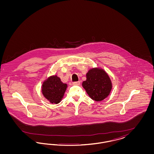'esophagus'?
Returning a JSON list of instances; mask_svg holds the SVG:
<instances>
[{
    "label": "esophagus",
    "mask_w": 154,
    "mask_h": 154,
    "mask_svg": "<svg viewBox=\"0 0 154 154\" xmlns=\"http://www.w3.org/2000/svg\"><path fill=\"white\" fill-rule=\"evenodd\" d=\"M80 84V81H76L73 82V85H79Z\"/></svg>",
    "instance_id": "obj_1"
}]
</instances>
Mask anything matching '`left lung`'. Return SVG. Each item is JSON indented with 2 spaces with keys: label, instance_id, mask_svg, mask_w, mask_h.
Wrapping results in <instances>:
<instances>
[{
  "label": "left lung",
  "instance_id": "obj_1",
  "mask_svg": "<svg viewBox=\"0 0 154 154\" xmlns=\"http://www.w3.org/2000/svg\"><path fill=\"white\" fill-rule=\"evenodd\" d=\"M82 87L89 96L96 102L102 101L109 95L112 88L110 78L102 69H92L87 74Z\"/></svg>",
  "mask_w": 154,
  "mask_h": 154
}]
</instances>
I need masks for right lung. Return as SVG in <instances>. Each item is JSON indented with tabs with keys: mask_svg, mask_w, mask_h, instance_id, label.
<instances>
[{
	"mask_svg": "<svg viewBox=\"0 0 154 154\" xmlns=\"http://www.w3.org/2000/svg\"><path fill=\"white\" fill-rule=\"evenodd\" d=\"M67 85L61 82L57 75L50 77L43 84L42 92L44 97L52 103L61 101L65 92Z\"/></svg>",
	"mask_w": 154,
	"mask_h": 154,
	"instance_id": "add662e5",
	"label": "right lung"
}]
</instances>
